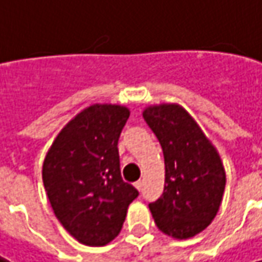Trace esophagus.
<instances>
[{
    "mask_svg": "<svg viewBox=\"0 0 262 262\" xmlns=\"http://www.w3.org/2000/svg\"><path fill=\"white\" fill-rule=\"evenodd\" d=\"M142 185H144V182H142V181H136V182H135V187H136L138 190H141V188H142Z\"/></svg>",
    "mask_w": 262,
    "mask_h": 262,
    "instance_id": "34e87169",
    "label": "esophagus"
}]
</instances>
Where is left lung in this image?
<instances>
[{"instance_id":"8db88e82","label":"left lung","mask_w":262,"mask_h":262,"mask_svg":"<svg viewBox=\"0 0 262 262\" xmlns=\"http://www.w3.org/2000/svg\"><path fill=\"white\" fill-rule=\"evenodd\" d=\"M144 120L157 136L164 156V190L149 210L159 230L175 238H190L216 216L225 188L218 151L182 106H148Z\"/></svg>"}]
</instances>
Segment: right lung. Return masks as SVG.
Listing matches in <instances>:
<instances>
[{
	"label": "right lung",
	"instance_id": "right-lung-1",
	"mask_svg": "<svg viewBox=\"0 0 262 262\" xmlns=\"http://www.w3.org/2000/svg\"><path fill=\"white\" fill-rule=\"evenodd\" d=\"M129 110L92 105L56 136L42 164V182L56 218L75 240L103 246L116 238L139 195L123 181L118 139Z\"/></svg>",
	"mask_w": 262,
	"mask_h": 262
}]
</instances>
